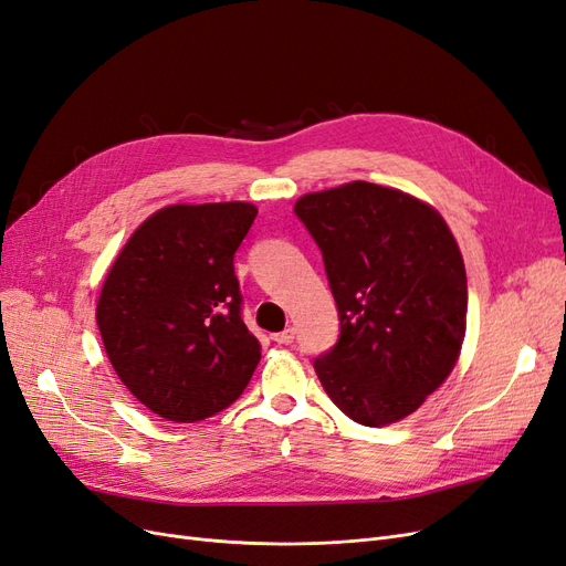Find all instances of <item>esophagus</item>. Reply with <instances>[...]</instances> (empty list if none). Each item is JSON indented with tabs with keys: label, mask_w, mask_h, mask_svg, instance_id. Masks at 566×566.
Here are the masks:
<instances>
[{
	"label": "esophagus",
	"mask_w": 566,
	"mask_h": 566,
	"mask_svg": "<svg viewBox=\"0 0 566 566\" xmlns=\"http://www.w3.org/2000/svg\"><path fill=\"white\" fill-rule=\"evenodd\" d=\"M271 339H274L276 344H292V339H295V327H285L283 333L271 335Z\"/></svg>",
	"instance_id": "1"
}]
</instances>
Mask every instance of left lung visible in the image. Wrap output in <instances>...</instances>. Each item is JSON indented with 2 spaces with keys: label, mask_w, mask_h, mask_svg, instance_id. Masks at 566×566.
Here are the masks:
<instances>
[{
  "label": "left lung",
  "mask_w": 566,
  "mask_h": 566,
  "mask_svg": "<svg viewBox=\"0 0 566 566\" xmlns=\"http://www.w3.org/2000/svg\"><path fill=\"white\" fill-rule=\"evenodd\" d=\"M295 212L339 311L337 344L314 360L325 394L363 426L417 412L465 335L469 285L450 227L433 206L363 180L304 193Z\"/></svg>",
  "instance_id": "8db88e82"
}]
</instances>
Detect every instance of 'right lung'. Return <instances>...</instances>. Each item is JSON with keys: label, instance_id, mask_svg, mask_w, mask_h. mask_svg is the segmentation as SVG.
I'll list each match as a JSON object with an SVG mask.
<instances>
[{"label": "right lung", "instance_id": "add662e5", "mask_svg": "<svg viewBox=\"0 0 566 566\" xmlns=\"http://www.w3.org/2000/svg\"><path fill=\"white\" fill-rule=\"evenodd\" d=\"M258 218L243 201L168 206L114 260L95 321L107 358L154 415L193 423L248 386L260 342L241 318L233 252Z\"/></svg>", "mask_w": 566, "mask_h": 566}]
</instances>
